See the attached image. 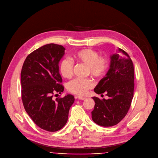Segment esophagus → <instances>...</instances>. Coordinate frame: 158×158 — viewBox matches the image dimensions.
Listing matches in <instances>:
<instances>
[{"instance_id":"34e87169","label":"esophagus","mask_w":158,"mask_h":158,"mask_svg":"<svg viewBox=\"0 0 158 158\" xmlns=\"http://www.w3.org/2000/svg\"><path fill=\"white\" fill-rule=\"evenodd\" d=\"M77 98L78 99H80V100H83V99H86V98L85 97H83V96H77Z\"/></svg>"}]
</instances>
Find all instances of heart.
I'll return each instance as SVG.
<instances>
[{"instance_id": "obj_1", "label": "heart", "mask_w": 158, "mask_h": 158, "mask_svg": "<svg viewBox=\"0 0 158 158\" xmlns=\"http://www.w3.org/2000/svg\"><path fill=\"white\" fill-rule=\"evenodd\" d=\"M73 59L78 63H82L87 66V74L101 79L105 77L110 67V60L106 55H99V53L92 48H84L76 52L73 54ZM74 69V63L68 58L62 59L59 65L61 75L69 78L72 77ZM94 83L91 78H75L68 83V90L73 94L79 96L84 95L87 91L91 89Z\"/></svg>"}]
</instances>
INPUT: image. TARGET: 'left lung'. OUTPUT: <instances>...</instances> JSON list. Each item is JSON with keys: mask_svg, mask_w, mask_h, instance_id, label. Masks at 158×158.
<instances>
[{"mask_svg": "<svg viewBox=\"0 0 158 158\" xmlns=\"http://www.w3.org/2000/svg\"><path fill=\"white\" fill-rule=\"evenodd\" d=\"M134 67L129 55L118 48L111 56L110 68L106 75L94 89L98 94L106 92L109 99L93 97L95 105L92 118L97 124L113 126L124 118L130 108L134 92Z\"/></svg>", "mask_w": 158, "mask_h": 158, "instance_id": "1", "label": "left lung"}]
</instances>
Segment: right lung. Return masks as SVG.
Segmentation results:
<instances>
[{
    "instance_id": "obj_1",
    "label": "right lung",
    "mask_w": 158,
    "mask_h": 158,
    "mask_svg": "<svg viewBox=\"0 0 158 158\" xmlns=\"http://www.w3.org/2000/svg\"><path fill=\"white\" fill-rule=\"evenodd\" d=\"M65 50L62 45L45 44L28 55L21 71L22 99L26 112L37 126L50 132L66 125L75 101L71 94L53 98L64 89L59 62Z\"/></svg>"
}]
</instances>
